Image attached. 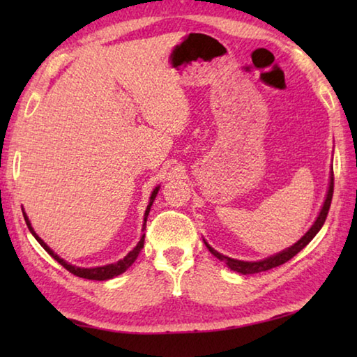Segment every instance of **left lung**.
<instances>
[{"label":"left lung","instance_id":"8db88e82","mask_svg":"<svg viewBox=\"0 0 357 357\" xmlns=\"http://www.w3.org/2000/svg\"><path fill=\"white\" fill-rule=\"evenodd\" d=\"M332 193H334V172L331 173V181H329V189H328V195H326V200L321 211H319V215L317 217V220L313 225L310 227L309 231H307L304 236H302L298 243L293 244L291 247H288V249L282 250L279 253H275L273 257H268L264 259H259V261H241V259H234V258H229L222 255L217 250H214L213 247H211L208 243L206 247L209 249V252L213 253L215 258H219L220 261L225 263L229 269L231 271H236L239 274H257V273H263V271H268V269H273L277 268V266H280L283 263H287L288 259H291L296 253H299L304 247L310 243V241L317 236V233L321 229V227L324 225L326 222V217H328L329 213V208H331V202H332Z\"/></svg>","mask_w":357,"mask_h":357}]
</instances>
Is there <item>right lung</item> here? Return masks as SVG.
<instances>
[{"mask_svg":"<svg viewBox=\"0 0 357 357\" xmlns=\"http://www.w3.org/2000/svg\"><path fill=\"white\" fill-rule=\"evenodd\" d=\"M159 187L160 185H157L155 189L153 190V193H151V197H149V204H148V208H146V211H144V223H143V229L146 228V219H148V214H149V209H151V206H153V202H154V198H155V195H157V192H159ZM23 217H25V222H26V225H28V228H29V231H31V234L33 236L36 238V241H38V243L44 247V249L50 253V255L56 259V261L61 264V266H64L66 269L69 271V273H72L74 275H77V277H82V279H88V280H108V279H113V277H116V275H119V274H123L126 269L129 268V266H132V263L135 261L137 259V257H138V253L142 252V249H143V244H144V234L142 236V239L138 241V244L134 247V250H130L128 255H126L123 259H119V261H116V263H112V264H107V266H98V268H77V266H72V264H69L68 261H64L63 258H59L55 252H53L50 247H48L44 241H42L38 234H36V231L33 229V227H31V223H29V220H28V217H26V214L23 213Z\"/></svg>","mask_w":357,"mask_h":357,"instance_id":"1","label":"right lung"}]
</instances>
